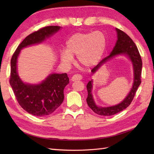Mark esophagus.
I'll list each match as a JSON object with an SVG mask.
<instances>
[{"instance_id": "34e87169", "label": "esophagus", "mask_w": 154, "mask_h": 154, "mask_svg": "<svg viewBox=\"0 0 154 154\" xmlns=\"http://www.w3.org/2000/svg\"><path fill=\"white\" fill-rule=\"evenodd\" d=\"M82 79V76L79 74H77V75H74L73 77H71V81H75L77 80H81Z\"/></svg>"}]
</instances>
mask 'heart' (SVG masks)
Instances as JSON below:
<instances>
[{
    "label": "heart",
    "instance_id": "heart-1",
    "mask_svg": "<svg viewBox=\"0 0 154 154\" xmlns=\"http://www.w3.org/2000/svg\"><path fill=\"white\" fill-rule=\"evenodd\" d=\"M105 48L106 38L102 32L77 33L67 40L66 50H61V60L68 66L73 62V55H77L79 64L91 67L100 60Z\"/></svg>",
    "mask_w": 154,
    "mask_h": 154
}]
</instances>
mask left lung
Returning a JSON list of instances; mask_svg holds the SVG:
<instances>
[{"instance_id": "8db88e82", "label": "left lung", "mask_w": 154, "mask_h": 154, "mask_svg": "<svg viewBox=\"0 0 154 154\" xmlns=\"http://www.w3.org/2000/svg\"><path fill=\"white\" fill-rule=\"evenodd\" d=\"M116 31L117 33V41L112 52L109 56L101 60L99 64L94 67L91 71L93 73H94L97 71L99 70V69L103 64L106 63L108 61H109L114 57L119 55H124L128 57L132 63L134 69V83L130 93L120 103L112 106L100 107L98 106L94 103L93 94L91 93L93 89V81L91 80L89 81L87 85L88 92V96L87 98V104L94 112L101 116H112L126 109L132 103L136 91L138 90V88L142 82L141 74L142 61L138 48L132 39L125 32L118 28H116Z\"/></svg>"}]
</instances>
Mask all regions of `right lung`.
I'll use <instances>...</instances> for the list:
<instances>
[{
  "mask_svg": "<svg viewBox=\"0 0 154 154\" xmlns=\"http://www.w3.org/2000/svg\"><path fill=\"white\" fill-rule=\"evenodd\" d=\"M60 28L57 26H50L28 35L18 45L11 58L10 84L20 105L32 115L44 116L53 113L63 103V90L69 79L67 73H53L40 84L25 83L18 76L17 59L22 48L42 43Z\"/></svg>",
  "mask_w": 154,
  "mask_h": 154,
  "instance_id": "add662e5",
  "label": "right lung"
}]
</instances>
